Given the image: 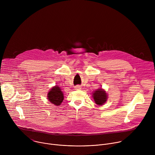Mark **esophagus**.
I'll use <instances>...</instances> for the list:
<instances>
[{
    "instance_id": "obj_1",
    "label": "esophagus",
    "mask_w": 155,
    "mask_h": 155,
    "mask_svg": "<svg viewBox=\"0 0 155 155\" xmlns=\"http://www.w3.org/2000/svg\"><path fill=\"white\" fill-rule=\"evenodd\" d=\"M75 90H81V86L80 85H77L75 86Z\"/></svg>"
}]
</instances>
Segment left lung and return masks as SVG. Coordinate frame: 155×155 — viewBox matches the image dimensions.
<instances>
[{
    "label": "left lung",
    "mask_w": 155,
    "mask_h": 155,
    "mask_svg": "<svg viewBox=\"0 0 155 155\" xmlns=\"http://www.w3.org/2000/svg\"><path fill=\"white\" fill-rule=\"evenodd\" d=\"M93 97L96 104L98 105H102L105 103L108 98L107 94L102 88H99L96 90L93 93Z\"/></svg>",
    "instance_id": "obj_1"
}]
</instances>
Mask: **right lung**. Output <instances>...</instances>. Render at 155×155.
<instances>
[{"mask_svg":"<svg viewBox=\"0 0 155 155\" xmlns=\"http://www.w3.org/2000/svg\"><path fill=\"white\" fill-rule=\"evenodd\" d=\"M47 97L51 103L56 106H59L64 100V94L61 88L58 87V86L56 85L51 88L50 91H49Z\"/></svg>","mask_w":155,"mask_h":155,"instance_id":"obj_1","label":"right lung"}]
</instances>
